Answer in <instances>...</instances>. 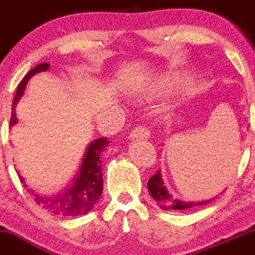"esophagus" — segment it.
Returning <instances> with one entry per match:
<instances>
[{
    "label": "esophagus",
    "mask_w": 255,
    "mask_h": 255,
    "mask_svg": "<svg viewBox=\"0 0 255 255\" xmlns=\"http://www.w3.org/2000/svg\"><path fill=\"white\" fill-rule=\"evenodd\" d=\"M149 129L145 127H143V126H138V127H135L134 129L130 132L129 134V138L130 139H137V138H142V139H145V138L149 137Z\"/></svg>",
    "instance_id": "34e87169"
}]
</instances>
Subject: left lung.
<instances>
[{
    "label": "left lung",
    "instance_id": "obj_1",
    "mask_svg": "<svg viewBox=\"0 0 255 255\" xmlns=\"http://www.w3.org/2000/svg\"><path fill=\"white\" fill-rule=\"evenodd\" d=\"M147 187L152 198L154 199V201H157V203L159 204V207L163 211H187V209L194 208V207L204 206V204L209 203V202H212L216 198V197H214V198L208 199V201L202 202H189L173 198L172 194L168 192L167 188L163 184L162 175H160L159 170H158L153 177L149 178Z\"/></svg>",
    "mask_w": 255,
    "mask_h": 255
}]
</instances>
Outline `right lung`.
Segmentation results:
<instances>
[{
  "label": "right lung",
  "instance_id": "right-lung-1",
  "mask_svg": "<svg viewBox=\"0 0 255 255\" xmlns=\"http://www.w3.org/2000/svg\"><path fill=\"white\" fill-rule=\"evenodd\" d=\"M49 68L48 63H41L36 66L33 70L29 71L23 80L19 83L18 88L14 95L13 102H12V115L11 123L14 126L17 123L16 117V106L19 98L23 96L26 86L29 78L38 72H44ZM110 144L107 138H98L90 143L87 150L85 153L80 168L76 172L75 177L70 182V184L61 190L56 196H44V194L33 193L34 202L46 211L57 216L63 217H78L87 214L95 207V204L100 201L101 194L103 189V177H102V162L100 157L103 153L105 148ZM21 182L24 183L23 178L19 175ZM26 187V184H23Z\"/></svg>",
  "mask_w": 255,
  "mask_h": 255
}]
</instances>
